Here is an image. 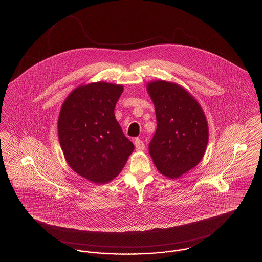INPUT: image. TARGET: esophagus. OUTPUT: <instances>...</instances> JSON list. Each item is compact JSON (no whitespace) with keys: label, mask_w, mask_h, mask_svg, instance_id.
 Returning <instances> with one entry per match:
<instances>
[{"label":"esophagus","mask_w":262,"mask_h":262,"mask_svg":"<svg viewBox=\"0 0 262 262\" xmlns=\"http://www.w3.org/2000/svg\"><path fill=\"white\" fill-rule=\"evenodd\" d=\"M135 145H136V149L137 151H141V150L145 148V145L143 143V141L140 139V138H136L135 139Z\"/></svg>","instance_id":"esophagus-1"}]
</instances>
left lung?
<instances>
[{
	"label": "left lung",
	"mask_w": 262,
	"mask_h": 262,
	"mask_svg": "<svg viewBox=\"0 0 262 262\" xmlns=\"http://www.w3.org/2000/svg\"><path fill=\"white\" fill-rule=\"evenodd\" d=\"M147 91L157 121L150 156L161 174L177 179L202 159L208 143L207 121L199 102L176 83L152 81Z\"/></svg>",
	"instance_id": "1"
}]
</instances>
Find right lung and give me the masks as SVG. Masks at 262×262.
<instances>
[{
  "label": "right lung",
  "instance_id": "1",
  "mask_svg": "<svg viewBox=\"0 0 262 262\" xmlns=\"http://www.w3.org/2000/svg\"><path fill=\"white\" fill-rule=\"evenodd\" d=\"M123 85H80L63 102L58 121L64 158L75 173L96 184L117 177L135 149L115 117Z\"/></svg>",
  "mask_w": 262,
  "mask_h": 262
}]
</instances>
